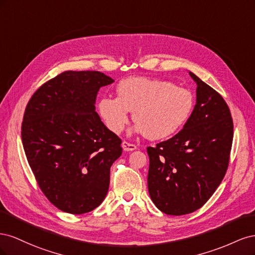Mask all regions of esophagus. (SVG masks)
I'll list each match as a JSON object with an SVG mask.
<instances>
[{
    "mask_svg": "<svg viewBox=\"0 0 255 255\" xmlns=\"http://www.w3.org/2000/svg\"><path fill=\"white\" fill-rule=\"evenodd\" d=\"M122 148L125 151H133V150H136V144L134 143H130V142H128V141H123L122 142Z\"/></svg>",
    "mask_w": 255,
    "mask_h": 255,
    "instance_id": "1",
    "label": "esophagus"
}]
</instances>
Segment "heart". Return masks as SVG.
Returning <instances> with one entry per match:
<instances>
[{"label": "heart", "mask_w": 255, "mask_h": 255, "mask_svg": "<svg viewBox=\"0 0 255 255\" xmlns=\"http://www.w3.org/2000/svg\"><path fill=\"white\" fill-rule=\"evenodd\" d=\"M194 105L191 92L170 82L129 78L118 84L117 98L105 96L99 100L98 112L115 134L125 129L133 112L136 132L156 140L176 133L189 119Z\"/></svg>", "instance_id": "heart-1"}]
</instances>
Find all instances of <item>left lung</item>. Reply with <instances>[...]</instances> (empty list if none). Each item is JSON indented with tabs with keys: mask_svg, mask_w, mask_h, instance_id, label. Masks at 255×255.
Instances as JSON below:
<instances>
[{
	"mask_svg": "<svg viewBox=\"0 0 255 255\" xmlns=\"http://www.w3.org/2000/svg\"><path fill=\"white\" fill-rule=\"evenodd\" d=\"M197 83V103L184 128L172 138L148 146V188L153 203L167 215L202 207L228 170L233 119L217 91L189 72Z\"/></svg>",
	"mask_w": 255,
	"mask_h": 255,
	"instance_id": "1",
	"label": "left lung"
}]
</instances>
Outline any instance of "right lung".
<instances>
[{
  "label": "right lung",
  "mask_w": 255,
  "mask_h": 255,
  "mask_svg": "<svg viewBox=\"0 0 255 255\" xmlns=\"http://www.w3.org/2000/svg\"><path fill=\"white\" fill-rule=\"evenodd\" d=\"M114 80L99 71H65L29 99L21 128L28 165L58 210L81 215L102 203L121 139L95 111L99 89Z\"/></svg>",
  "instance_id": "1"
}]
</instances>
